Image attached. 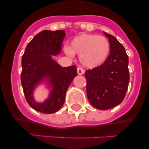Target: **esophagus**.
<instances>
[{"instance_id":"esophagus-1","label":"esophagus","mask_w":149,"mask_h":149,"mask_svg":"<svg viewBox=\"0 0 149 149\" xmlns=\"http://www.w3.org/2000/svg\"><path fill=\"white\" fill-rule=\"evenodd\" d=\"M77 74H83L84 73V68H81V67H77Z\"/></svg>"}]
</instances>
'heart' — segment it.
<instances>
[{
    "mask_svg": "<svg viewBox=\"0 0 149 149\" xmlns=\"http://www.w3.org/2000/svg\"><path fill=\"white\" fill-rule=\"evenodd\" d=\"M110 50L108 39L96 34L83 33L74 38L65 52L69 56L80 55L84 66L93 68L102 65L107 59Z\"/></svg>",
    "mask_w": 149,
    "mask_h": 149,
    "instance_id": "b5f03b06",
    "label": "heart"
}]
</instances>
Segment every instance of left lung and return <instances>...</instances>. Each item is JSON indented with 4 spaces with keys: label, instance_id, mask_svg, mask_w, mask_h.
I'll return each mask as SVG.
<instances>
[{
    "label": "left lung",
    "instance_id": "obj_1",
    "mask_svg": "<svg viewBox=\"0 0 149 149\" xmlns=\"http://www.w3.org/2000/svg\"><path fill=\"white\" fill-rule=\"evenodd\" d=\"M108 38L110 54L100 66L86 70V94L89 102L98 110H108L123 101L128 88V56L125 48L113 36Z\"/></svg>",
    "mask_w": 149,
    "mask_h": 149
}]
</instances>
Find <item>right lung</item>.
I'll return each mask as SVG.
<instances>
[{
	"mask_svg": "<svg viewBox=\"0 0 149 149\" xmlns=\"http://www.w3.org/2000/svg\"><path fill=\"white\" fill-rule=\"evenodd\" d=\"M64 30H42L27 44L22 58L21 82L27 103L33 109L43 113L58 111L65 101L68 86L77 75L75 65L62 67L52 59L60 53L65 37ZM45 78L52 87L49 98L42 103L36 102L34 88Z\"/></svg>",
	"mask_w": 149,
	"mask_h": 149,
	"instance_id": "obj_1",
	"label": "right lung"
}]
</instances>
